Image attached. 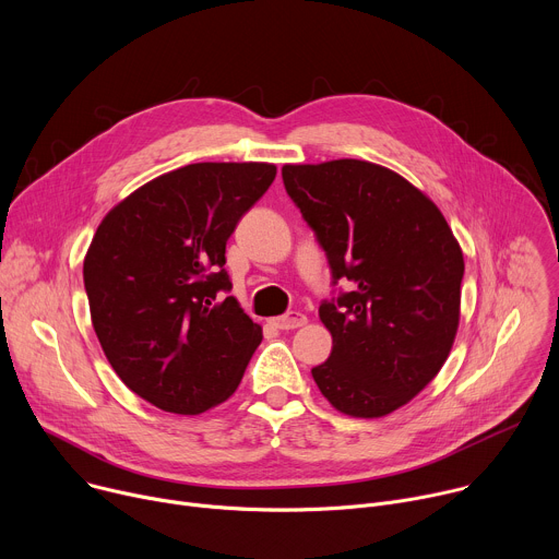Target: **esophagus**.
<instances>
[{"mask_svg":"<svg viewBox=\"0 0 559 559\" xmlns=\"http://www.w3.org/2000/svg\"><path fill=\"white\" fill-rule=\"evenodd\" d=\"M305 323H307V316L300 313V311H287L285 316H278L272 321V325L278 328V330H298Z\"/></svg>","mask_w":559,"mask_h":559,"instance_id":"34e87169","label":"esophagus"}]
</instances>
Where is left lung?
<instances>
[{"label":"left lung","instance_id":"1","mask_svg":"<svg viewBox=\"0 0 559 559\" xmlns=\"http://www.w3.org/2000/svg\"><path fill=\"white\" fill-rule=\"evenodd\" d=\"M283 183L325 250L334 285L352 283L318 307L334 347L311 376L341 414L386 416L418 395L451 352L462 250L436 203L382 166H283Z\"/></svg>","mask_w":559,"mask_h":559}]
</instances>
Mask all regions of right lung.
I'll return each mask as SVG.
<instances>
[{"mask_svg": "<svg viewBox=\"0 0 559 559\" xmlns=\"http://www.w3.org/2000/svg\"><path fill=\"white\" fill-rule=\"evenodd\" d=\"M274 177L272 164H192L141 186L97 227L84 261L93 328L150 405L197 416L241 382L263 330L223 298L225 243Z\"/></svg>", "mask_w": 559, "mask_h": 559, "instance_id": "add662e5", "label": "right lung"}]
</instances>
